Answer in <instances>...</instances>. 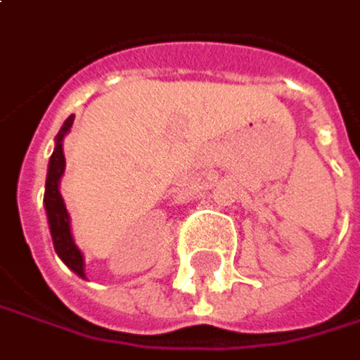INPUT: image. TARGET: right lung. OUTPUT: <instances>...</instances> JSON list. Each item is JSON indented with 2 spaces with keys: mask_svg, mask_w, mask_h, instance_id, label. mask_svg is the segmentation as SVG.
Listing matches in <instances>:
<instances>
[{
  "mask_svg": "<svg viewBox=\"0 0 360 360\" xmlns=\"http://www.w3.org/2000/svg\"><path fill=\"white\" fill-rule=\"evenodd\" d=\"M75 115H69L65 124L60 126L56 139H54V151L48 162V174H46V192H44V207H46V217L50 226V236L56 255L63 259V264L73 270L79 278H86L84 272V255L77 249L73 234H71V217L67 213L65 200L60 196V179L65 174V153H63V141L67 132L73 126Z\"/></svg>",
  "mask_w": 360,
  "mask_h": 360,
  "instance_id": "1",
  "label": "right lung"
}]
</instances>
